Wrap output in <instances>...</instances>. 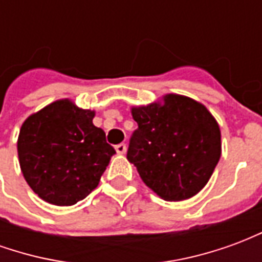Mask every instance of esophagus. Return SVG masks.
<instances>
[{"label":"esophagus","instance_id":"esophagus-1","mask_svg":"<svg viewBox=\"0 0 262 262\" xmlns=\"http://www.w3.org/2000/svg\"><path fill=\"white\" fill-rule=\"evenodd\" d=\"M115 148H116V151H118V153L119 154H125L126 153V144L125 143H119V144H116V146H115Z\"/></svg>","mask_w":262,"mask_h":262}]
</instances>
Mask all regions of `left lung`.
<instances>
[{
  "label": "left lung",
  "mask_w": 262,
  "mask_h": 262,
  "mask_svg": "<svg viewBox=\"0 0 262 262\" xmlns=\"http://www.w3.org/2000/svg\"><path fill=\"white\" fill-rule=\"evenodd\" d=\"M137 129L127 160L143 182L165 201L196 195L213 174L222 153L217 122L202 103L168 94L164 103L132 108Z\"/></svg>",
  "instance_id": "left-lung-1"
}]
</instances>
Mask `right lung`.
Listing matches in <instances>:
<instances>
[{"mask_svg": "<svg viewBox=\"0 0 262 262\" xmlns=\"http://www.w3.org/2000/svg\"><path fill=\"white\" fill-rule=\"evenodd\" d=\"M94 115L61 99L24 122L18 137L20 170L43 201L70 206L98 187L116 151L105 132L94 126Z\"/></svg>", "mask_w": 262, "mask_h": 262, "instance_id": "add662e5", "label": "right lung"}]
</instances>
